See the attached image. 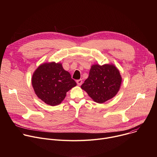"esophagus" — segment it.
I'll use <instances>...</instances> for the list:
<instances>
[{
	"label": "esophagus",
	"mask_w": 157,
	"mask_h": 157,
	"mask_svg": "<svg viewBox=\"0 0 157 157\" xmlns=\"http://www.w3.org/2000/svg\"><path fill=\"white\" fill-rule=\"evenodd\" d=\"M76 82H77L78 85L81 86L82 84V79H78V80L76 81Z\"/></svg>",
	"instance_id": "1"
}]
</instances>
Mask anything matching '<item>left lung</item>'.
<instances>
[{
	"instance_id": "left-lung-1",
	"label": "left lung",
	"mask_w": 157,
	"mask_h": 157,
	"mask_svg": "<svg viewBox=\"0 0 157 157\" xmlns=\"http://www.w3.org/2000/svg\"><path fill=\"white\" fill-rule=\"evenodd\" d=\"M121 82L119 71L115 66L94 64L91 66L89 76L81 88L95 102L102 104L116 95Z\"/></svg>"
}]
</instances>
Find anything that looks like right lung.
Instances as JSON below:
<instances>
[{
  "instance_id": "right-lung-1",
  "label": "right lung",
  "mask_w": 157,
  "mask_h": 157,
  "mask_svg": "<svg viewBox=\"0 0 157 157\" xmlns=\"http://www.w3.org/2000/svg\"><path fill=\"white\" fill-rule=\"evenodd\" d=\"M32 82L36 96L52 106L59 104L66 93L76 86L61 64L55 62L41 64L33 73Z\"/></svg>"
}]
</instances>
